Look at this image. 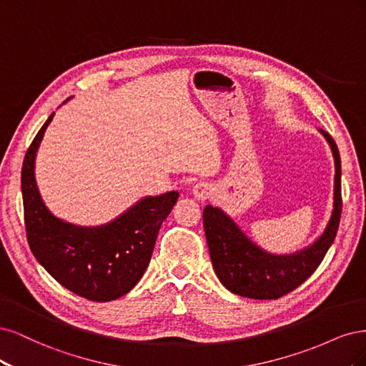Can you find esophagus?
<instances>
[{"label":"esophagus","instance_id":"esophagus-1","mask_svg":"<svg viewBox=\"0 0 366 366\" xmlns=\"http://www.w3.org/2000/svg\"><path fill=\"white\" fill-rule=\"evenodd\" d=\"M211 193H213V187L207 182H197L193 185V194L196 199L204 200L207 199Z\"/></svg>","mask_w":366,"mask_h":366}]
</instances>
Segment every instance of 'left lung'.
<instances>
[{
    "instance_id": "obj_1",
    "label": "left lung",
    "mask_w": 366,
    "mask_h": 366,
    "mask_svg": "<svg viewBox=\"0 0 366 366\" xmlns=\"http://www.w3.org/2000/svg\"><path fill=\"white\" fill-rule=\"evenodd\" d=\"M320 132L327 139L335 159L333 208L324 231L309 246L292 254L267 252L247 237L222 208L213 205L204 208L211 263L219 281L229 292L252 300H277L302 285L332 246L342 211L340 157L335 139L322 129Z\"/></svg>"
}]
</instances>
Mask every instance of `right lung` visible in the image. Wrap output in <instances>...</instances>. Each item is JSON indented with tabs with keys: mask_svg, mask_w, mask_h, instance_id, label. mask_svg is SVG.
I'll return each mask as SVG.
<instances>
[{
	"mask_svg": "<svg viewBox=\"0 0 366 366\" xmlns=\"http://www.w3.org/2000/svg\"><path fill=\"white\" fill-rule=\"evenodd\" d=\"M53 117L54 112L22 162L21 190L30 249L59 285L79 297L97 302L117 300L144 275L158 231L179 193L146 196L99 227H80L56 217L45 205L34 176L36 153Z\"/></svg>",
	"mask_w": 366,
	"mask_h": 366,
	"instance_id": "obj_1",
	"label": "right lung"
}]
</instances>
